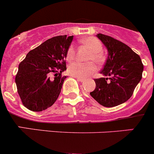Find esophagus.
<instances>
[{
  "mask_svg": "<svg viewBox=\"0 0 154 154\" xmlns=\"http://www.w3.org/2000/svg\"><path fill=\"white\" fill-rule=\"evenodd\" d=\"M75 77V78H77V80L80 82H84V80H85L84 79H83V78H79V77Z\"/></svg>",
  "mask_w": 154,
  "mask_h": 154,
  "instance_id": "1",
  "label": "esophagus"
}]
</instances>
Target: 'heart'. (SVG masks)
Returning <instances> with one entry per match:
<instances>
[{
	"label": "heart",
	"mask_w": 154,
	"mask_h": 154,
	"mask_svg": "<svg viewBox=\"0 0 154 154\" xmlns=\"http://www.w3.org/2000/svg\"><path fill=\"white\" fill-rule=\"evenodd\" d=\"M80 42L84 46L90 50V53L89 54L87 59L93 60L97 64H102L104 61L105 55L102 51L103 45L98 38L92 36L87 37V38L82 39ZM74 57H75V50H74L73 45H70L67 49L66 58L67 61H71L74 60ZM97 70V65L92 61L86 63L75 61V62L70 64L68 67L69 74L74 77H79V78H86L96 72Z\"/></svg>",
	"instance_id": "heart-1"
}]
</instances>
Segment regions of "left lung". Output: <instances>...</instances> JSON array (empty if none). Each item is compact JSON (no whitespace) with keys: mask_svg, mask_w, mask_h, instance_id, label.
Listing matches in <instances>:
<instances>
[{"mask_svg":"<svg viewBox=\"0 0 154 154\" xmlns=\"http://www.w3.org/2000/svg\"><path fill=\"white\" fill-rule=\"evenodd\" d=\"M97 36L109 56L101 71L105 77L94 79L96 88L90 94L102 106L113 107L131 98L142 78L143 65L140 56L125 43L104 34Z\"/></svg>","mask_w":154,"mask_h":154,"instance_id":"obj_1","label":"left lung"}]
</instances>
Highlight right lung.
<instances>
[{"label":"right lung","instance_id":"1","mask_svg":"<svg viewBox=\"0 0 154 154\" xmlns=\"http://www.w3.org/2000/svg\"><path fill=\"white\" fill-rule=\"evenodd\" d=\"M73 35H58L29 51L20 63L15 77L23 105L33 112L52 106L61 93L67 70L66 54Z\"/></svg>","mask_w":154,"mask_h":154}]
</instances>
